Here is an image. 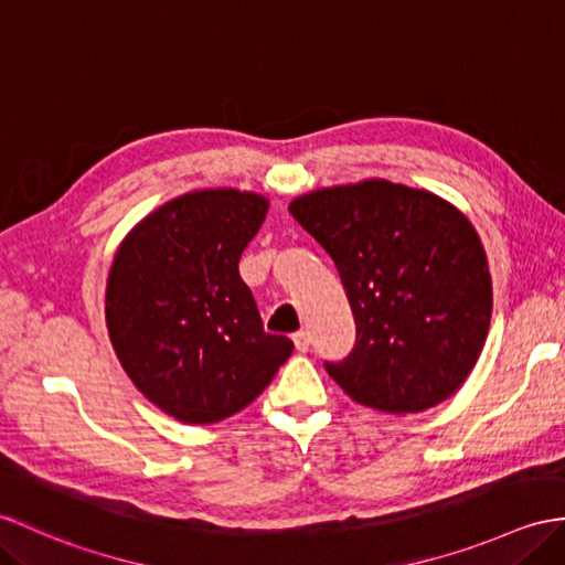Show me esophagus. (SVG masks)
I'll return each mask as SVG.
<instances>
[{"label":"esophagus","mask_w":565,"mask_h":565,"mask_svg":"<svg viewBox=\"0 0 565 565\" xmlns=\"http://www.w3.org/2000/svg\"><path fill=\"white\" fill-rule=\"evenodd\" d=\"M294 344H296V351L298 353H306L308 349H310V337H308V332H303V330H300V332H294Z\"/></svg>","instance_id":"1"}]
</instances>
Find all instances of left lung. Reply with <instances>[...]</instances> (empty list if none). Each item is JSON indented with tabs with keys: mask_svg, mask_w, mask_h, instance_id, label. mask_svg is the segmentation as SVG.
Returning a JSON list of instances; mask_svg holds the SVG:
<instances>
[{
	"mask_svg": "<svg viewBox=\"0 0 565 565\" xmlns=\"http://www.w3.org/2000/svg\"><path fill=\"white\" fill-rule=\"evenodd\" d=\"M288 212L342 277L356 347L324 363L347 395L387 414L448 399L475 369L493 291L477 228L428 190L361 180L300 194Z\"/></svg>",
	"mask_w": 565,
	"mask_h": 565,
	"instance_id": "left-lung-1",
	"label": "left lung"
}]
</instances>
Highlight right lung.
I'll return each instance as SVG.
<instances>
[{
	"mask_svg": "<svg viewBox=\"0 0 565 565\" xmlns=\"http://www.w3.org/2000/svg\"><path fill=\"white\" fill-rule=\"evenodd\" d=\"M269 200L233 188L166 202L125 235L105 286V324L135 387L182 424L245 409L294 342L265 332L238 271Z\"/></svg>",
	"mask_w": 565,
	"mask_h": 565,
	"instance_id": "1",
	"label": "right lung"
}]
</instances>
